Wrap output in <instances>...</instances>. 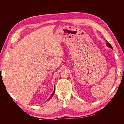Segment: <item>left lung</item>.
Segmentation results:
<instances>
[{
  "label": "left lung",
  "mask_w": 124,
  "mask_h": 124,
  "mask_svg": "<svg viewBox=\"0 0 124 124\" xmlns=\"http://www.w3.org/2000/svg\"><path fill=\"white\" fill-rule=\"evenodd\" d=\"M107 46H108V47H110L111 48H112V46L111 45V44L110 43H108V42L107 43Z\"/></svg>",
  "instance_id": "8db88e82"
}]
</instances>
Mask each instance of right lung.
I'll list each match as a JSON object with an SVG mask.
<instances>
[{"instance_id":"right-lung-1","label":"right lung","mask_w":124,"mask_h":124,"mask_svg":"<svg viewBox=\"0 0 124 124\" xmlns=\"http://www.w3.org/2000/svg\"><path fill=\"white\" fill-rule=\"evenodd\" d=\"M55 88H54V91H53V93H52V94L51 95V96H50V98H48V99L47 100H46V101H48V100H50V99H51V98H52V96H53V95L54 94V93H55Z\"/></svg>"}]
</instances>
